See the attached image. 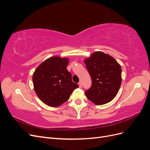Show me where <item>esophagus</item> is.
Here are the masks:
<instances>
[{
    "instance_id": "esophagus-1",
    "label": "esophagus",
    "mask_w": 150,
    "mask_h": 150,
    "mask_svg": "<svg viewBox=\"0 0 150 150\" xmlns=\"http://www.w3.org/2000/svg\"><path fill=\"white\" fill-rule=\"evenodd\" d=\"M78 84H79V86L80 88H82V83H81V82H79V83H78Z\"/></svg>"
}]
</instances>
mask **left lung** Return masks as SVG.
<instances>
[{"instance_id":"left-lung-1","label":"left lung","mask_w":150,"mask_h":150,"mask_svg":"<svg viewBox=\"0 0 150 150\" xmlns=\"http://www.w3.org/2000/svg\"><path fill=\"white\" fill-rule=\"evenodd\" d=\"M84 62L92 79L91 86L85 91L86 97L97 105L112 101L121 84L120 65L103 52H94Z\"/></svg>"}]
</instances>
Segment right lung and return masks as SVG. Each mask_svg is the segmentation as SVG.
Returning a JSON list of instances; mask_svg holds the SVG:
<instances>
[{"mask_svg":"<svg viewBox=\"0 0 150 150\" xmlns=\"http://www.w3.org/2000/svg\"><path fill=\"white\" fill-rule=\"evenodd\" d=\"M67 59L52 57L44 61L35 71L33 81L35 92L47 105L56 107L69 99L79 85L72 81L66 69Z\"/></svg>","mask_w":150,"mask_h":150,"instance_id":"obj_1","label":"right lung"}]
</instances>
